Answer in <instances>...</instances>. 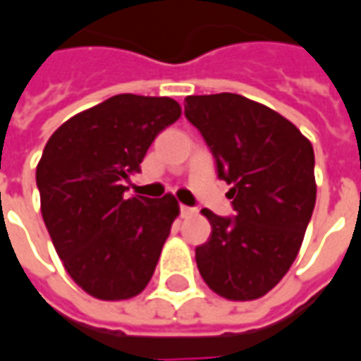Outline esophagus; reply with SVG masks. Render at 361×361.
<instances>
[{
    "mask_svg": "<svg viewBox=\"0 0 361 361\" xmlns=\"http://www.w3.org/2000/svg\"><path fill=\"white\" fill-rule=\"evenodd\" d=\"M196 214V209L190 208V206H180V216L183 217H192Z\"/></svg>",
    "mask_w": 361,
    "mask_h": 361,
    "instance_id": "obj_1",
    "label": "esophagus"
}]
</instances>
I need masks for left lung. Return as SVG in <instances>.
I'll return each mask as SVG.
<instances>
[{"instance_id":"8db88e82","label":"left lung","mask_w":361,"mask_h":361,"mask_svg":"<svg viewBox=\"0 0 361 361\" xmlns=\"http://www.w3.org/2000/svg\"><path fill=\"white\" fill-rule=\"evenodd\" d=\"M185 116L231 186L235 216L208 217L196 247L204 282L231 301L262 298L290 270L315 208V153L298 128L264 104L235 93L190 94Z\"/></svg>"}]
</instances>
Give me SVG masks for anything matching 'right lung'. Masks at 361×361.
Masks as SVG:
<instances>
[{"label": "right lung", "mask_w": 361, "mask_h": 361, "mask_svg": "<svg viewBox=\"0 0 361 361\" xmlns=\"http://www.w3.org/2000/svg\"><path fill=\"white\" fill-rule=\"evenodd\" d=\"M178 116L169 97L114 94L71 116L46 144L37 167L46 229L68 274L93 298L130 299L152 280L178 202L128 198L124 183Z\"/></svg>", "instance_id": "obj_1"}]
</instances>
